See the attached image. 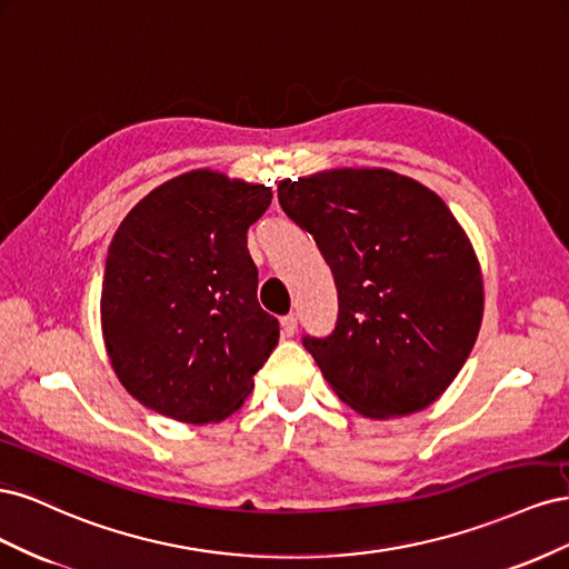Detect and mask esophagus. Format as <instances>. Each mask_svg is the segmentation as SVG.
Returning a JSON list of instances; mask_svg holds the SVG:
<instances>
[{
  "instance_id": "34e87169",
  "label": "esophagus",
  "mask_w": 569,
  "mask_h": 569,
  "mask_svg": "<svg viewBox=\"0 0 569 569\" xmlns=\"http://www.w3.org/2000/svg\"><path fill=\"white\" fill-rule=\"evenodd\" d=\"M280 325H282V335H284V337H295V335H297V316H295V313L284 316V318L280 320Z\"/></svg>"
}]
</instances>
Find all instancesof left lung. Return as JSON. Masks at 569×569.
I'll return each mask as SVG.
<instances>
[{
  "instance_id": "left-lung-1",
  "label": "left lung",
  "mask_w": 569,
  "mask_h": 569,
  "mask_svg": "<svg viewBox=\"0 0 569 569\" xmlns=\"http://www.w3.org/2000/svg\"><path fill=\"white\" fill-rule=\"evenodd\" d=\"M278 199L335 274V330L301 339L327 385L368 418L437 401L468 360L485 311L477 256L449 206L385 168L284 180Z\"/></svg>"
}]
</instances>
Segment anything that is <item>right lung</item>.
<instances>
[{
	"label": "right lung",
	"instance_id": "right-lung-1",
	"mask_svg": "<svg viewBox=\"0 0 569 569\" xmlns=\"http://www.w3.org/2000/svg\"><path fill=\"white\" fill-rule=\"evenodd\" d=\"M270 187L192 170L120 222L101 284L111 366L142 406L182 422L222 420L253 387L280 322L256 299L249 226Z\"/></svg>",
	"mask_w": 569,
	"mask_h": 569
}]
</instances>
